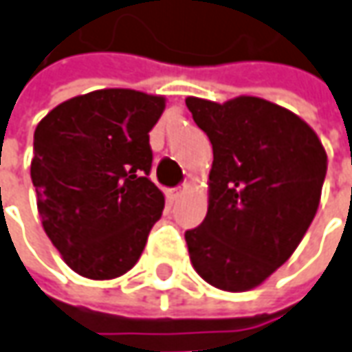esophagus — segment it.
<instances>
[{
  "label": "esophagus",
  "instance_id": "34e87169",
  "mask_svg": "<svg viewBox=\"0 0 352 352\" xmlns=\"http://www.w3.org/2000/svg\"><path fill=\"white\" fill-rule=\"evenodd\" d=\"M183 192H185V187L169 188V190H167V197H169L171 200H175V199H179V197H181Z\"/></svg>",
  "mask_w": 352,
  "mask_h": 352
}]
</instances>
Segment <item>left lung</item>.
Listing matches in <instances>:
<instances>
[{"mask_svg":"<svg viewBox=\"0 0 352 352\" xmlns=\"http://www.w3.org/2000/svg\"><path fill=\"white\" fill-rule=\"evenodd\" d=\"M185 103L214 152L208 212L185 232L188 257L208 285L245 292L285 265L308 232L327 153L308 122L267 99Z\"/></svg>","mask_w":352,"mask_h":352,"instance_id":"8db88e82","label":"left lung"}]
</instances>
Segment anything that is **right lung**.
<instances>
[{"mask_svg":"<svg viewBox=\"0 0 352 352\" xmlns=\"http://www.w3.org/2000/svg\"><path fill=\"white\" fill-rule=\"evenodd\" d=\"M164 109V95L97 89L54 107L34 130L31 179L44 232L85 278L128 273L164 212V192L148 179V132Z\"/></svg>","mask_w":352,"mask_h":352,"instance_id":"add662e5","label":"right lung"}]
</instances>
